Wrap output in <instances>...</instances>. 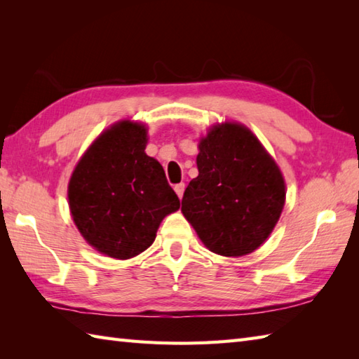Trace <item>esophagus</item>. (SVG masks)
<instances>
[{
	"label": "esophagus",
	"mask_w": 359,
	"mask_h": 359,
	"mask_svg": "<svg viewBox=\"0 0 359 359\" xmlns=\"http://www.w3.org/2000/svg\"><path fill=\"white\" fill-rule=\"evenodd\" d=\"M174 191L177 193V196H179V197L184 196V191H185V184H177V185H175V187H174Z\"/></svg>",
	"instance_id": "obj_1"
}]
</instances>
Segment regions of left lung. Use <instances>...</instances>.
Returning a JSON list of instances; mask_svg holds the SVG:
<instances>
[{"label":"left lung","mask_w":359,"mask_h":359,"mask_svg":"<svg viewBox=\"0 0 359 359\" xmlns=\"http://www.w3.org/2000/svg\"><path fill=\"white\" fill-rule=\"evenodd\" d=\"M199 175L189 182L182 212L212 253L236 257L259 248L285 203L279 166L247 126L225 121L199 142Z\"/></svg>","instance_id":"obj_1"}]
</instances>
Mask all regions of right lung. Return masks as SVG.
<instances>
[{"label": "right lung", "instance_id": "right-lung-1", "mask_svg": "<svg viewBox=\"0 0 359 359\" xmlns=\"http://www.w3.org/2000/svg\"><path fill=\"white\" fill-rule=\"evenodd\" d=\"M142 123L121 120L97 137L75 166L69 208L83 238L102 255L129 259L151 247L163 217L180 208L162 165L147 156Z\"/></svg>", "mask_w": 359, "mask_h": 359}]
</instances>
